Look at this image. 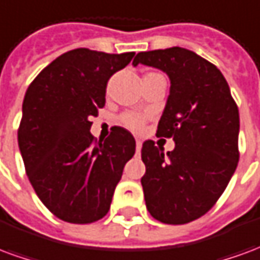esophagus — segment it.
I'll use <instances>...</instances> for the list:
<instances>
[{"mask_svg": "<svg viewBox=\"0 0 260 260\" xmlns=\"http://www.w3.org/2000/svg\"><path fill=\"white\" fill-rule=\"evenodd\" d=\"M141 149H142V141L141 139H136V150L139 152Z\"/></svg>", "mask_w": 260, "mask_h": 260, "instance_id": "obj_1", "label": "esophagus"}]
</instances>
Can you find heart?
<instances>
[{"instance_id":"b5f03b06","label":"heart","mask_w":260,"mask_h":260,"mask_svg":"<svg viewBox=\"0 0 260 260\" xmlns=\"http://www.w3.org/2000/svg\"><path fill=\"white\" fill-rule=\"evenodd\" d=\"M147 75H154V72H147V74H145V76H147ZM145 121H146V117L136 113H125L119 117V122L124 125L125 128L134 131V132H139V131L143 129Z\"/></svg>"}]
</instances>
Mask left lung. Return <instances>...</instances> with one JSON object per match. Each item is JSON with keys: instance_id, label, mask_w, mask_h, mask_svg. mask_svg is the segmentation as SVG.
I'll list each match as a JSON object with an SVG mask.
<instances>
[{"instance_id": "obj_1", "label": "left lung", "mask_w": 260, "mask_h": 260, "mask_svg": "<svg viewBox=\"0 0 260 260\" xmlns=\"http://www.w3.org/2000/svg\"><path fill=\"white\" fill-rule=\"evenodd\" d=\"M132 64L161 69L171 80L156 135L173 138L175 149L142 146L147 210L166 224L193 221L216 205L238 166L237 103L220 69L186 48L139 53Z\"/></svg>"}]
</instances>
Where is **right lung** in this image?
I'll use <instances>...</instances> for the list:
<instances>
[{
  "label": "right lung",
  "instance_id": "obj_1",
  "mask_svg": "<svg viewBox=\"0 0 260 260\" xmlns=\"http://www.w3.org/2000/svg\"><path fill=\"white\" fill-rule=\"evenodd\" d=\"M134 55L75 48L48 64L26 90L18 128L26 174L44 206L64 221L104 217L135 154L134 136L121 126H113L104 142L90 134L108 79Z\"/></svg>",
  "mask_w": 260,
  "mask_h": 260
}]
</instances>
